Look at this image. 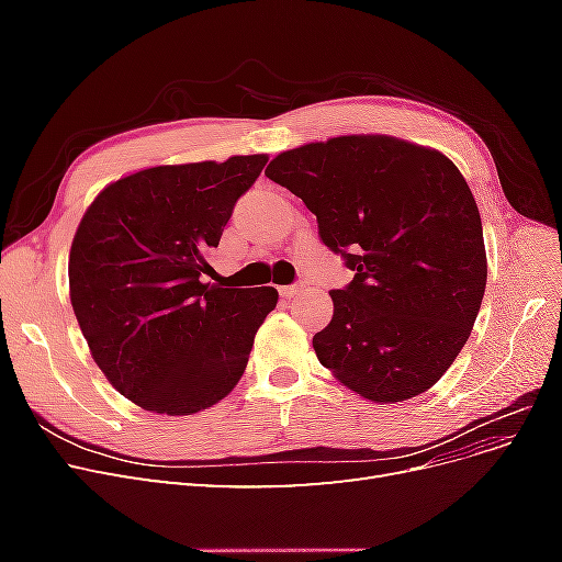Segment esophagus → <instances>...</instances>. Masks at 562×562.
I'll return each mask as SVG.
<instances>
[{"label": "esophagus", "mask_w": 562, "mask_h": 562, "mask_svg": "<svg viewBox=\"0 0 562 562\" xmlns=\"http://www.w3.org/2000/svg\"><path fill=\"white\" fill-rule=\"evenodd\" d=\"M279 293H281V297H285V300H291V297H295V295H300V293H302V283H293V285H283V288H279Z\"/></svg>", "instance_id": "esophagus-1"}]
</instances>
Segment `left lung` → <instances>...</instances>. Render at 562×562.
<instances>
[{
  "instance_id": "left-lung-1",
  "label": "left lung",
  "mask_w": 562,
  "mask_h": 562,
  "mask_svg": "<svg viewBox=\"0 0 562 562\" xmlns=\"http://www.w3.org/2000/svg\"><path fill=\"white\" fill-rule=\"evenodd\" d=\"M265 176L304 201L353 271L314 335L321 366L380 405L431 389L467 345L487 281L481 213L459 168L391 135H339L281 151Z\"/></svg>"
}]
</instances>
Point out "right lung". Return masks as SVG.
I'll list each match as a JSON object with an SVG mask.
<instances>
[{
  "label": "right lung",
  "mask_w": 562,
  "mask_h": 562,
  "mask_svg": "<svg viewBox=\"0 0 562 562\" xmlns=\"http://www.w3.org/2000/svg\"><path fill=\"white\" fill-rule=\"evenodd\" d=\"M267 155L155 166L108 184L83 213L70 300L98 368L159 415H192L241 380L277 288L203 283L211 248Z\"/></svg>",
  "instance_id": "right-lung-1"
}]
</instances>
